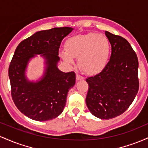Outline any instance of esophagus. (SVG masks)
I'll return each mask as SVG.
<instances>
[{
  "label": "esophagus",
  "instance_id": "obj_1",
  "mask_svg": "<svg viewBox=\"0 0 148 148\" xmlns=\"http://www.w3.org/2000/svg\"><path fill=\"white\" fill-rule=\"evenodd\" d=\"M84 77H83L82 76L79 75V74H76V80L77 81H80V80H84Z\"/></svg>",
  "mask_w": 148,
  "mask_h": 148
}]
</instances>
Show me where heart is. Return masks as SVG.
<instances>
[{"instance_id": "heart-1", "label": "heart", "mask_w": 148, "mask_h": 148, "mask_svg": "<svg viewBox=\"0 0 148 148\" xmlns=\"http://www.w3.org/2000/svg\"><path fill=\"white\" fill-rule=\"evenodd\" d=\"M65 51L60 53L68 64L78 58L79 67L88 74L101 72L108 63L111 45L106 37L97 33L78 35L69 38L64 45Z\"/></svg>"}]
</instances>
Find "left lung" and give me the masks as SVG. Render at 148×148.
<instances>
[{
    "instance_id": "left-lung-1",
    "label": "left lung",
    "mask_w": 148,
    "mask_h": 148,
    "mask_svg": "<svg viewBox=\"0 0 148 148\" xmlns=\"http://www.w3.org/2000/svg\"><path fill=\"white\" fill-rule=\"evenodd\" d=\"M111 45L110 60L97 75L88 78L86 105L97 118L108 120L123 113L138 91V61L127 40L105 32Z\"/></svg>"
}]
</instances>
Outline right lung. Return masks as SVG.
Segmentation results:
<instances>
[{
	"mask_svg": "<svg viewBox=\"0 0 148 148\" xmlns=\"http://www.w3.org/2000/svg\"><path fill=\"white\" fill-rule=\"evenodd\" d=\"M72 30L62 27L38 31L23 40L15 50L8 70L12 97L18 109L32 120L47 121L60 115L67 93L75 85V73L62 72L57 67L61 42ZM36 55L45 59L46 66L43 76L35 82L27 79L25 72Z\"/></svg>",
	"mask_w": 148,
	"mask_h": 148,
	"instance_id": "add662e5",
	"label": "right lung"
}]
</instances>
